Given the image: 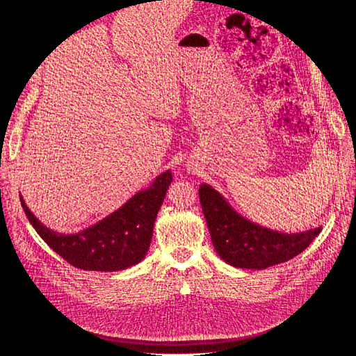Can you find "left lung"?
<instances>
[{"mask_svg": "<svg viewBox=\"0 0 356 356\" xmlns=\"http://www.w3.org/2000/svg\"><path fill=\"white\" fill-rule=\"evenodd\" d=\"M199 199L215 251L233 267L263 270L285 263L303 252L321 232V227L301 233L261 227L243 218L217 190L204 182L199 187Z\"/></svg>", "mask_w": 356, "mask_h": 356, "instance_id": "1", "label": "left lung"}]
</instances>
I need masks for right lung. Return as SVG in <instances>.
<instances>
[{
	"label": "right lung",
	"instance_id": "right-lung-1",
	"mask_svg": "<svg viewBox=\"0 0 356 356\" xmlns=\"http://www.w3.org/2000/svg\"><path fill=\"white\" fill-rule=\"evenodd\" d=\"M172 182V172L160 174L152 186L138 191L122 208L74 234L53 232L20 203L32 227L63 260L83 270L117 272L138 264L152 243L157 212Z\"/></svg>",
	"mask_w": 356,
	"mask_h": 356
}]
</instances>
